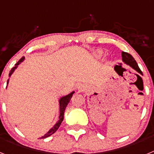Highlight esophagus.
<instances>
[{
	"mask_svg": "<svg viewBox=\"0 0 154 154\" xmlns=\"http://www.w3.org/2000/svg\"><path fill=\"white\" fill-rule=\"evenodd\" d=\"M78 89H79V91H80V92L85 91V89H86V85H84V84H79Z\"/></svg>",
	"mask_w": 154,
	"mask_h": 154,
	"instance_id": "1",
	"label": "esophagus"
}]
</instances>
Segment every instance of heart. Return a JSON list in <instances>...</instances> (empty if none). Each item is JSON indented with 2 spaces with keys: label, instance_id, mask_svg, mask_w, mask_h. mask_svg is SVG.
I'll return each mask as SVG.
<instances>
[{
  "label": "heart",
  "instance_id": "obj_1",
  "mask_svg": "<svg viewBox=\"0 0 154 154\" xmlns=\"http://www.w3.org/2000/svg\"><path fill=\"white\" fill-rule=\"evenodd\" d=\"M94 56L96 57V58H100L102 56V51H97L95 52L94 54Z\"/></svg>",
  "mask_w": 154,
  "mask_h": 154
}]
</instances>
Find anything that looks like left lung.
<instances>
[{
    "mask_svg": "<svg viewBox=\"0 0 154 154\" xmlns=\"http://www.w3.org/2000/svg\"><path fill=\"white\" fill-rule=\"evenodd\" d=\"M122 58H123V61L125 63L130 65V67L133 68V69H135L137 72L143 74L142 71H141L140 69L139 68L136 60L130 54H129V53L127 52H125V51H122ZM116 66H117V65H116L115 66V69L116 68Z\"/></svg>",
    "mask_w": 154,
    "mask_h": 154,
    "instance_id": "left-lung-1",
    "label": "left lung"
}]
</instances>
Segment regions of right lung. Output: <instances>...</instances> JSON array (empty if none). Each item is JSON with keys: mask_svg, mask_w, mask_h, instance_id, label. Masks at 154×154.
<instances>
[{"mask_svg": "<svg viewBox=\"0 0 154 154\" xmlns=\"http://www.w3.org/2000/svg\"><path fill=\"white\" fill-rule=\"evenodd\" d=\"M24 57H22V58H21V59H20V60H19L18 62L15 64V66H14V68H12L11 70L10 71L9 76L11 75L12 73L14 72V71L15 70V69L17 67V66H18L19 64H21V62H23V61H24ZM7 84H8V83ZM73 93H74V92H71L70 94H69V95H67V96H63V97H62L60 99H59V106H60V114H59V119H58V121L56 123V124L53 126L51 130H50L49 131L46 133L45 135L41 137V139H45V138H46V137H50L51 135H52L53 133H55V132L57 131V130H58V128H59L61 123H62V122L63 121V119H64V112H65V108H66V106H68L69 103L70 102L71 98L72 97Z\"/></svg>", "mask_w": 154, "mask_h": 154, "instance_id": "add662e5", "label": "right lung"}]
</instances>
